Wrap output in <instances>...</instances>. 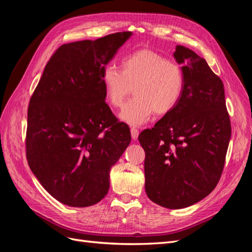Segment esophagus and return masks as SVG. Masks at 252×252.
Returning <instances> with one entry per match:
<instances>
[{"label":"esophagus","instance_id":"esophagus-1","mask_svg":"<svg viewBox=\"0 0 252 252\" xmlns=\"http://www.w3.org/2000/svg\"><path fill=\"white\" fill-rule=\"evenodd\" d=\"M130 132H131V138L133 139V140H136L138 139V136H139V130L136 128H131L130 129Z\"/></svg>","mask_w":252,"mask_h":252}]
</instances>
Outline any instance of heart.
I'll use <instances>...</instances> for the list:
<instances>
[{"mask_svg": "<svg viewBox=\"0 0 252 252\" xmlns=\"http://www.w3.org/2000/svg\"><path fill=\"white\" fill-rule=\"evenodd\" d=\"M102 84L107 102L120 108L133 88L134 97L120 113L125 123L140 126L152 113H169L184 90V72L182 67L168 61L161 53L141 49L123 59L121 71L114 66H106L102 72Z\"/></svg>", "mask_w": 252, "mask_h": 252, "instance_id": "obj_1", "label": "heart"}]
</instances>
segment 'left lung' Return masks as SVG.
Here are the masks:
<instances>
[{"mask_svg": "<svg viewBox=\"0 0 252 252\" xmlns=\"http://www.w3.org/2000/svg\"><path fill=\"white\" fill-rule=\"evenodd\" d=\"M184 90L177 106L140 133L145 190L162 207L180 209L207 196L222 175L231 136L224 84L207 62L178 45Z\"/></svg>", "mask_w": 252, "mask_h": 252, "instance_id": "left-lung-1", "label": "left lung"}]
</instances>
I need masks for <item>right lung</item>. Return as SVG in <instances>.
Instances as JSON below:
<instances>
[{
  "instance_id": "right-lung-1",
  "label": "right lung",
  "mask_w": 252,
  "mask_h": 252,
  "mask_svg": "<svg viewBox=\"0 0 252 252\" xmlns=\"http://www.w3.org/2000/svg\"><path fill=\"white\" fill-rule=\"evenodd\" d=\"M132 32L64 44L30 97L26 158L41 185L71 207L100 202L109 172L130 144L129 126L105 102L102 72Z\"/></svg>"
}]
</instances>
